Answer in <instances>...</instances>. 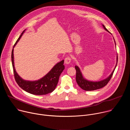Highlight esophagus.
Returning <instances> with one entry per match:
<instances>
[{"label":"esophagus","instance_id":"34e87169","mask_svg":"<svg viewBox=\"0 0 130 130\" xmlns=\"http://www.w3.org/2000/svg\"><path fill=\"white\" fill-rule=\"evenodd\" d=\"M71 60V58L70 57H66V58L65 59V63L67 64H68L70 63Z\"/></svg>","mask_w":130,"mask_h":130}]
</instances>
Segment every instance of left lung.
<instances>
[{
  "label": "left lung",
  "instance_id": "8db88e82",
  "mask_svg": "<svg viewBox=\"0 0 130 130\" xmlns=\"http://www.w3.org/2000/svg\"><path fill=\"white\" fill-rule=\"evenodd\" d=\"M103 27L105 30L109 32L104 25H103ZM115 44H116V43H115ZM117 62H118V56L117 57V64L115 66V68L117 66ZM115 68L114 70L113 71V72H112V73L110 74V75L106 79H104L103 80H102L101 81H98V82H91V81H88L83 78L79 68L78 66H76L75 69L76 70V82L78 83V85L82 89L86 91L95 90L96 89L101 88L104 87L105 86H106L107 84L108 83V82L110 81L111 78H112L113 76Z\"/></svg>",
  "mask_w": 130,
  "mask_h": 130
}]
</instances>
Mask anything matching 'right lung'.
<instances>
[{
	"label": "right lung",
	"instance_id": "obj_1",
	"mask_svg": "<svg viewBox=\"0 0 130 130\" xmlns=\"http://www.w3.org/2000/svg\"><path fill=\"white\" fill-rule=\"evenodd\" d=\"M25 31V30L17 39L13 48L20 40ZM11 59L14 78L16 83L20 87L26 91L35 95H46L52 92L58 84L60 75L65 69V66L63 65L64 60H62L55 65L47 75L41 79L36 81H27L23 80L18 75L15 71L14 65L13 48L12 51Z\"/></svg>",
	"mask_w": 130,
	"mask_h": 130
}]
</instances>
